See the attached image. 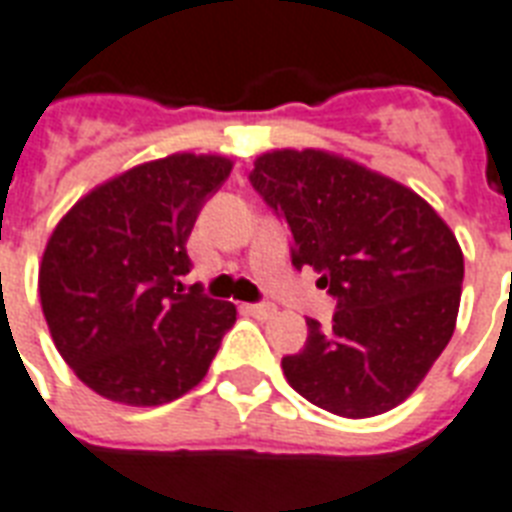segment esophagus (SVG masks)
<instances>
[{
    "instance_id": "obj_1",
    "label": "esophagus",
    "mask_w": 512,
    "mask_h": 512,
    "mask_svg": "<svg viewBox=\"0 0 512 512\" xmlns=\"http://www.w3.org/2000/svg\"><path fill=\"white\" fill-rule=\"evenodd\" d=\"M247 311L252 314V317L257 319H271L273 314H276V306H265V303H252V306H247Z\"/></svg>"
}]
</instances>
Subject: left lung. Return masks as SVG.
I'll return each instance as SVG.
<instances>
[{
    "label": "left lung",
    "instance_id": "obj_1",
    "mask_svg": "<svg viewBox=\"0 0 512 512\" xmlns=\"http://www.w3.org/2000/svg\"><path fill=\"white\" fill-rule=\"evenodd\" d=\"M249 182L287 222L292 265L335 298L333 325L306 319V346L282 360L290 386L346 419L392 411L454 335L456 236L421 195L333 152H265Z\"/></svg>",
    "mask_w": 512,
    "mask_h": 512
}]
</instances>
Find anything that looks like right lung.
<instances>
[{
	"mask_svg": "<svg viewBox=\"0 0 512 512\" xmlns=\"http://www.w3.org/2000/svg\"><path fill=\"white\" fill-rule=\"evenodd\" d=\"M220 155L177 152L109 179L58 222L39 300L58 354L107 400L150 408L201 384L236 306L182 290L187 236L228 179Z\"/></svg>",
	"mask_w": 512,
	"mask_h": 512,
	"instance_id": "1",
	"label": "right lung"
}]
</instances>
